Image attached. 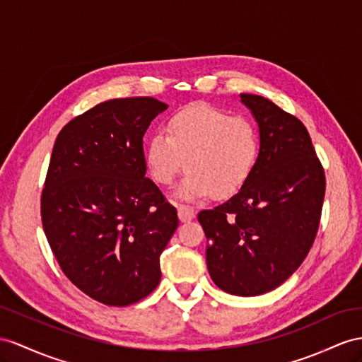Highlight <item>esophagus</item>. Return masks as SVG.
<instances>
[{
	"instance_id": "1",
	"label": "esophagus",
	"mask_w": 362,
	"mask_h": 362,
	"mask_svg": "<svg viewBox=\"0 0 362 362\" xmlns=\"http://www.w3.org/2000/svg\"><path fill=\"white\" fill-rule=\"evenodd\" d=\"M177 214H179V218L180 221H191L194 217H196V211H194V208L191 206H187V205H179L177 206Z\"/></svg>"
}]
</instances>
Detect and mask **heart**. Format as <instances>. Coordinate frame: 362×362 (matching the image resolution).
<instances>
[{"instance_id": "1", "label": "heart", "mask_w": 362, "mask_h": 362, "mask_svg": "<svg viewBox=\"0 0 362 362\" xmlns=\"http://www.w3.org/2000/svg\"><path fill=\"white\" fill-rule=\"evenodd\" d=\"M258 156V134L251 120L206 104H194L171 117L166 134L156 133L145 160L154 182L170 185L189 171L175 189L183 200L228 197L243 187Z\"/></svg>"}]
</instances>
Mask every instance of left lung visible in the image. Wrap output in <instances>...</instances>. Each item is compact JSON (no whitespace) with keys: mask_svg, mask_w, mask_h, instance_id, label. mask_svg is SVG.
<instances>
[{"mask_svg":"<svg viewBox=\"0 0 362 362\" xmlns=\"http://www.w3.org/2000/svg\"><path fill=\"white\" fill-rule=\"evenodd\" d=\"M240 99L258 124L255 165L235 196L197 218L212 281L230 295L255 296L284 283L309 254L326 177L300 119L263 96Z\"/></svg>","mask_w":362,"mask_h":362,"instance_id":"left-lung-1","label":"left lung"}]
</instances>
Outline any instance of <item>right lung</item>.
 Returning a JSON list of instances; mask_svg holds the SVG:
<instances>
[{
    "label": "right lung",
    "instance_id": "1",
    "mask_svg": "<svg viewBox=\"0 0 362 362\" xmlns=\"http://www.w3.org/2000/svg\"><path fill=\"white\" fill-rule=\"evenodd\" d=\"M168 108L111 99L75 117L53 145L41 196L45 237L62 272L90 298L128 305L160 281L177 211L145 177L144 134Z\"/></svg>",
    "mask_w": 362,
    "mask_h": 362
}]
</instances>
